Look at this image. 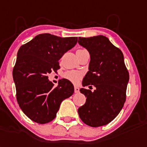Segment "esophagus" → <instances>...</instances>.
Here are the masks:
<instances>
[{"instance_id":"obj_1","label":"esophagus","mask_w":147,"mask_h":147,"mask_svg":"<svg viewBox=\"0 0 147 147\" xmlns=\"http://www.w3.org/2000/svg\"><path fill=\"white\" fill-rule=\"evenodd\" d=\"M78 92H79V88L75 86V93H78Z\"/></svg>"}]
</instances>
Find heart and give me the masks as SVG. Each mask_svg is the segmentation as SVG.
<instances>
[{
  "label": "heart",
  "instance_id": "heart-1",
  "mask_svg": "<svg viewBox=\"0 0 147 147\" xmlns=\"http://www.w3.org/2000/svg\"><path fill=\"white\" fill-rule=\"evenodd\" d=\"M81 77H82V75L76 71H69L64 74V78L73 83L78 82V81L80 80Z\"/></svg>",
  "mask_w": 147,
  "mask_h": 147
}]
</instances>
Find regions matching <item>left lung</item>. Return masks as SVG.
<instances>
[{
    "label": "left lung",
    "instance_id": "8db88e82",
    "mask_svg": "<svg viewBox=\"0 0 147 147\" xmlns=\"http://www.w3.org/2000/svg\"><path fill=\"white\" fill-rule=\"evenodd\" d=\"M78 43L89 52L91 57L82 85L96 88L94 92L80 89L87 98L85 105L78 108V115L90 127L106 125L118 115L126 100L129 72L123 53L102 35L79 37Z\"/></svg>",
    "mask_w": 147,
    "mask_h": 147
}]
</instances>
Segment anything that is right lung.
<instances>
[{"label":"right lung","mask_w":147,"mask_h":147,"mask_svg":"<svg viewBox=\"0 0 147 147\" xmlns=\"http://www.w3.org/2000/svg\"><path fill=\"white\" fill-rule=\"evenodd\" d=\"M77 41V37L42 33L18 50L13 69L17 100L23 112L34 122L42 124L53 121L62 100L73 94L70 81L60 79L54 87L47 76L60 69L59 60Z\"/></svg>","instance_id":"right-lung-1"}]
</instances>
